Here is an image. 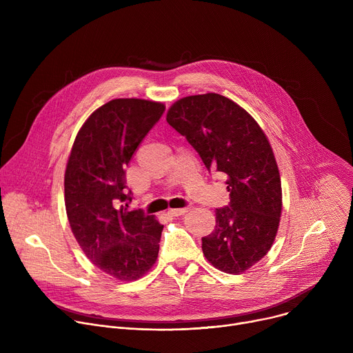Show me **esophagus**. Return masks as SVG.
<instances>
[{"label":"esophagus","mask_w":353,"mask_h":353,"mask_svg":"<svg viewBox=\"0 0 353 353\" xmlns=\"http://www.w3.org/2000/svg\"><path fill=\"white\" fill-rule=\"evenodd\" d=\"M188 210H190V207H184V208H174V210H169V214H170L172 216H180V215H184Z\"/></svg>","instance_id":"esophagus-1"}]
</instances>
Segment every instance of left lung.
Masks as SVG:
<instances>
[{
  "mask_svg": "<svg viewBox=\"0 0 353 353\" xmlns=\"http://www.w3.org/2000/svg\"><path fill=\"white\" fill-rule=\"evenodd\" d=\"M166 120L210 172L228 174L230 203L215 211L216 225L203 237V251L215 268L244 272L270 251L282 211L281 177L267 135L244 109L218 93L177 100Z\"/></svg>",
  "mask_w": 353,
  "mask_h": 353,
  "instance_id": "left-lung-1",
  "label": "left lung"
}]
</instances>
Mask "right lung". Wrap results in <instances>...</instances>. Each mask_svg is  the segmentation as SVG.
<instances>
[{
    "mask_svg": "<svg viewBox=\"0 0 353 353\" xmlns=\"http://www.w3.org/2000/svg\"><path fill=\"white\" fill-rule=\"evenodd\" d=\"M165 105L114 99L83 123L68 158L64 192L71 230L85 256L119 281H135L155 264L163 230L154 215L128 211L125 169L162 117Z\"/></svg>",
    "mask_w": 353,
    "mask_h": 353,
    "instance_id": "1",
    "label": "right lung"
}]
</instances>
